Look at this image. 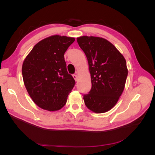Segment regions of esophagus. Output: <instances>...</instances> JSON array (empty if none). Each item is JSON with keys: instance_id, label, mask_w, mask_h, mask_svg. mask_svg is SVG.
I'll list each match as a JSON object with an SVG mask.
<instances>
[{"instance_id": "obj_1", "label": "esophagus", "mask_w": 155, "mask_h": 155, "mask_svg": "<svg viewBox=\"0 0 155 155\" xmlns=\"http://www.w3.org/2000/svg\"><path fill=\"white\" fill-rule=\"evenodd\" d=\"M73 78H74V79H75V81H77L78 80V76H77L76 74H74V75H73Z\"/></svg>"}]
</instances>
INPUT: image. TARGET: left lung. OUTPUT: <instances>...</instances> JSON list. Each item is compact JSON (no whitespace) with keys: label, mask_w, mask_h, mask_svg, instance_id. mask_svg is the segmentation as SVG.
I'll return each instance as SVG.
<instances>
[{"label":"left lung","mask_w":155,"mask_h":155,"mask_svg":"<svg viewBox=\"0 0 155 155\" xmlns=\"http://www.w3.org/2000/svg\"><path fill=\"white\" fill-rule=\"evenodd\" d=\"M77 41L86 55L91 78L92 88L83 96L85 104L96 113L109 111L124 90L128 74L126 61L105 39L81 36Z\"/></svg>","instance_id":"obj_1"}]
</instances>
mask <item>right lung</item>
<instances>
[{
  "instance_id": "obj_1",
  "label": "right lung",
  "mask_w": 155,
  "mask_h": 155,
  "mask_svg": "<svg viewBox=\"0 0 155 155\" xmlns=\"http://www.w3.org/2000/svg\"><path fill=\"white\" fill-rule=\"evenodd\" d=\"M74 37L52 35L37 43L22 64L26 90L40 108L55 111L66 104L75 80L67 72L64 54Z\"/></svg>"
}]
</instances>
